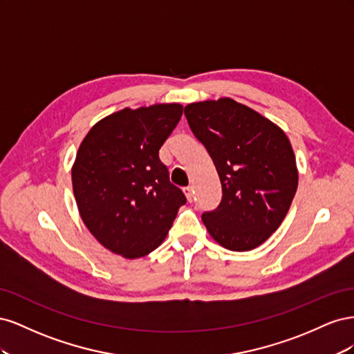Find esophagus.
Segmentation results:
<instances>
[{
	"label": "esophagus",
	"instance_id": "1",
	"mask_svg": "<svg viewBox=\"0 0 354 354\" xmlns=\"http://www.w3.org/2000/svg\"><path fill=\"white\" fill-rule=\"evenodd\" d=\"M183 192H185V195H186V198H187V201H189V202L194 201V187H192V186L185 187V189H183Z\"/></svg>",
	"mask_w": 354,
	"mask_h": 354
}]
</instances>
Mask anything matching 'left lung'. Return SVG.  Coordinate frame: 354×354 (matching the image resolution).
I'll use <instances>...</instances> for the list:
<instances>
[{"instance_id":"left-lung-1","label":"left lung","mask_w":354,"mask_h":354,"mask_svg":"<svg viewBox=\"0 0 354 354\" xmlns=\"http://www.w3.org/2000/svg\"><path fill=\"white\" fill-rule=\"evenodd\" d=\"M185 115L221 181L220 205L202 214L203 224L224 248H257L281 226L297 192L291 143L272 121L227 97L187 104Z\"/></svg>"}]
</instances>
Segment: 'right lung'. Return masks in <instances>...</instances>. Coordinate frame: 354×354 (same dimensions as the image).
Segmentation results:
<instances>
[{"mask_svg":"<svg viewBox=\"0 0 354 354\" xmlns=\"http://www.w3.org/2000/svg\"><path fill=\"white\" fill-rule=\"evenodd\" d=\"M181 113L177 103L122 109L95 124L78 149L72 185L81 218L104 248L125 259L158 248L186 203L159 159Z\"/></svg>","mask_w":354,"mask_h":354,"instance_id":"add662e5","label":"right lung"}]
</instances>
